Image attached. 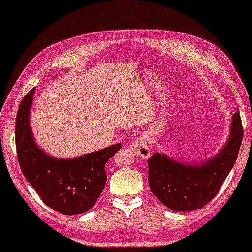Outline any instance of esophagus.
<instances>
[{
  "instance_id": "1",
  "label": "esophagus",
  "mask_w": 252,
  "mask_h": 252,
  "mask_svg": "<svg viewBox=\"0 0 252 252\" xmlns=\"http://www.w3.org/2000/svg\"><path fill=\"white\" fill-rule=\"evenodd\" d=\"M130 147H132V150L136 155V157H139L140 159H147V158H149L150 149L147 137L141 136L139 139L134 140Z\"/></svg>"
}]
</instances>
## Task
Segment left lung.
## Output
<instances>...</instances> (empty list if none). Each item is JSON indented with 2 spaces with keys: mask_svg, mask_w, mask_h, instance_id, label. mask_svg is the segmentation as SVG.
Returning <instances> with one entry per match:
<instances>
[{
  "mask_svg": "<svg viewBox=\"0 0 252 252\" xmlns=\"http://www.w3.org/2000/svg\"><path fill=\"white\" fill-rule=\"evenodd\" d=\"M243 137L240 112L233 115L230 135L213 158L199 165H185L164 154L148 159V181L153 194L174 211H191L208 204L218 194L239 155Z\"/></svg>",
  "mask_w": 252,
  "mask_h": 252,
  "instance_id": "1",
  "label": "left lung"
}]
</instances>
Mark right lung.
<instances>
[{
  "instance_id": "add662e5",
  "label": "right lung",
  "mask_w": 252,
  "mask_h": 252,
  "mask_svg": "<svg viewBox=\"0 0 252 252\" xmlns=\"http://www.w3.org/2000/svg\"><path fill=\"white\" fill-rule=\"evenodd\" d=\"M34 88L22 99L16 117V149L23 174L44 204L73 216L94 206L106 182L105 164L122 148L108 147L73 159H56L35 144L30 126Z\"/></svg>"
}]
</instances>
